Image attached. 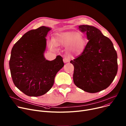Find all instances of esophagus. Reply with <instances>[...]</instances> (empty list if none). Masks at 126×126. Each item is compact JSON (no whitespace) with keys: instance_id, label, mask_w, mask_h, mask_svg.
I'll return each instance as SVG.
<instances>
[{"instance_id":"34e87169","label":"esophagus","mask_w":126,"mask_h":126,"mask_svg":"<svg viewBox=\"0 0 126 126\" xmlns=\"http://www.w3.org/2000/svg\"><path fill=\"white\" fill-rule=\"evenodd\" d=\"M63 62L64 63H69L70 62V59L68 58H66V57H65L64 58H63Z\"/></svg>"}]
</instances>
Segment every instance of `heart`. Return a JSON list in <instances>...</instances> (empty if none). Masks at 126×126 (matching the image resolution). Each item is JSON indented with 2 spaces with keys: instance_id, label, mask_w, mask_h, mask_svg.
I'll use <instances>...</instances> for the list:
<instances>
[{
  "instance_id": "1",
  "label": "heart",
  "mask_w": 126,
  "mask_h": 126,
  "mask_svg": "<svg viewBox=\"0 0 126 126\" xmlns=\"http://www.w3.org/2000/svg\"><path fill=\"white\" fill-rule=\"evenodd\" d=\"M86 40L83 35L76 32H66L57 33L53 41L49 43L51 49H55L56 46L67 48L70 55L80 54L84 49Z\"/></svg>"
}]
</instances>
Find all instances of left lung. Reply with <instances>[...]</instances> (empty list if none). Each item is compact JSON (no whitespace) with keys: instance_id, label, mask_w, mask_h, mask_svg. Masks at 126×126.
<instances>
[{"instance_id":"1","label":"left lung","mask_w":126,"mask_h":126,"mask_svg":"<svg viewBox=\"0 0 126 126\" xmlns=\"http://www.w3.org/2000/svg\"><path fill=\"white\" fill-rule=\"evenodd\" d=\"M88 40L83 52L70 63L74 67L73 81L80 89L95 93L107 88L117 72V55L112 42L99 29L79 25Z\"/></svg>"}]
</instances>
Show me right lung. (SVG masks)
Segmentation results:
<instances>
[{
  "label": "right lung",
  "mask_w": 126,
  "mask_h": 126,
  "mask_svg": "<svg viewBox=\"0 0 126 126\" xmlns=\"http://www.w3.org/2000/svg\"><path fill=\"white\" fill-rule=\"evenodd\" d=\"M51 28L41 26L25 33L14 45L9 65L13 82L30 97H39L52 87L57 73L64 65L57 55L49 61L44 56L46 37Z\"/></svg>",
  "instance_id": "add662e5"
}]
</instances>
